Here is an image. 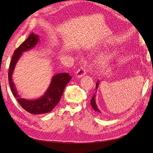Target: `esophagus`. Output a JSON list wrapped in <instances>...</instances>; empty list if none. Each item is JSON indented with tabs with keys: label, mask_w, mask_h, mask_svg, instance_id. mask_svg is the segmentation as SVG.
Here are the masks:
<instances>
[{
	"label": "esophagus",
	"mask_w": 153,
	"mask_h": 153,
	"mask_svg": "<svg viewBox=\"0 0 153 153\" xmlns=\"http://www.w3.org/2000/svg\"><path fill=\"white\" fill-rule=\"evenodd\" d=\"M86 73V70L84 68H80L78 69L76 73V76L77 78H81L82 76H83L84 75H85Z\"/></svg>",
	"instance_id": "obj_1"
}]
</instances>
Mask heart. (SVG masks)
Instances as JSON below:
<instances>
[{"mask_svg":"<svg viewBox=\"0 0 153 153\" xmlns=\"http://www.w3.org/2000/svg\"><path fill=\"white\" fill-rule=\"evenodd\" d=\"M108 59H109V57H108V56L105 57V59H103V60L102 62H103V63H105V62L106 61V60H108Z\"/></svg>","mask_w":153,"mask_h":153,"instance_id":"1","label":"heart"}]
</instances>
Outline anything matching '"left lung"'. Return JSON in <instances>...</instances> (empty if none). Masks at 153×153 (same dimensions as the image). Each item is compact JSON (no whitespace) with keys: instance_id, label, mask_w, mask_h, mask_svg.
<instances>
[{"instance_id":"8db88e82","label":"left lung","mask_w":153,"mask_h":153,"mask_svg":"<svg viewBox=\"0 0 153 153\" xmlns=\"http://www.w3.org/2000/svg\"><path fill=\"white\" fill-rule=\"evenodd\" d=\"M98 83H99V81L97 82V83L96 84V88H97V87H98ZM91 106H92V108H93L95 111H96V112H100L99 109H98V108L97 107L96 104V101H95V94H94L93 96L92 97V99H91Z\"/></svg>"}]
</instances>
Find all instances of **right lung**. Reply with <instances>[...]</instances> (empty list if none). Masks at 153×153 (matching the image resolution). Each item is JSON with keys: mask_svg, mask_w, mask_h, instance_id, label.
Returning a JSON list of instances; mask_svg holds the SVG:
<instances>
[{"mask_svg": "<svg viewBox=\"0 0 153 153\" xmlns=\"http://www.w3.org/2000/svg\"><path fill=\"white\" fill-rule=\"evenodd\" d=\"M38 41V36L32 32L28 38L24 41L14 52L8 71V79L11 89L18 102L27 112L36 115L48 113L55 107L61 98L64 88L71 79V76H69L67 73H59L55 75L53 77L50 87L47 91L45 92V95L38 100L32 101L26 100L20 98L19 95H18L15 86L12 81V74L14 68L18 60L20 57L22 53L34 47Z\"/></svg>", "mask_w": 153, "mask_h": 153, "instance_id": "right-lung-1", "label": "right lung"}]
</instances>
